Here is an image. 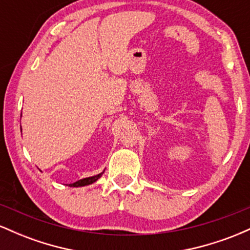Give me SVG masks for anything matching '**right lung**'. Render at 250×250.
I'll return each mask as SVG.
<instances>
[{
    "label": "right lung",
    "mask_w": 250,
    "mask_h": 250,
    "mask_svg": "<svg viewBox=\"0 0 250 250\" xmlns=\"http://www.w3.org/2000/svg\"><path fill=\"white\" fill-rule=\"evenodd\" d=\"M104 173V171H102V173L97 174V175H94V176H90V177H85V179H82V180H79L76 181V182L74 183H70L69 187H84V186H88V185H91V183L96 182L97 180L100 179V177L102 176V174Z\"/></svg>",
    "instance_id": "right-lung-1"
}]
</instances>
